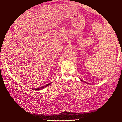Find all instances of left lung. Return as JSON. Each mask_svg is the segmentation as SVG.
I'll return each instance as SVG.
<instances>
[{
    "mask_svg": "<svg viewBox=\"0 0 122 122\" xmlns=\"http://www.w3.org/2000/svg\"><path fill=\"white\" fill-rule=\"evenodd\" d=\"M81 81H82V82H84V83H86V82L85 81H83V80H81ZM89 84V83H88Z\"/></svg>",
    "mask_w": 122,
    "mask_h": 122,
    "instance_id": "1",
    "label": "left lung"
}]
</instances>
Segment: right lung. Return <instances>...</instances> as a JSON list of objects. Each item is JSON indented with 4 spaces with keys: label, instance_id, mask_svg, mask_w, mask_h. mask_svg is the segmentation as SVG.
<instances>
[{
    "label": "right lung",
    "instance_id": "add662e5",
    "mask_svg": "<svg viewBox=\"0 0 122 122\" xmlns=\"http://www.w3.org/2000/svg\"><path fill=\"white\" fill-rule=\"evenodd\" d=\"M51 83H50L48 84H46V86H42V87H40V88H36V89H34V90H41V89H44V88H45V87H46V86H49V84H51Z\"/></svg>",
    "mask_w": 122,
    "mask_h": 122
}]
</instances>
